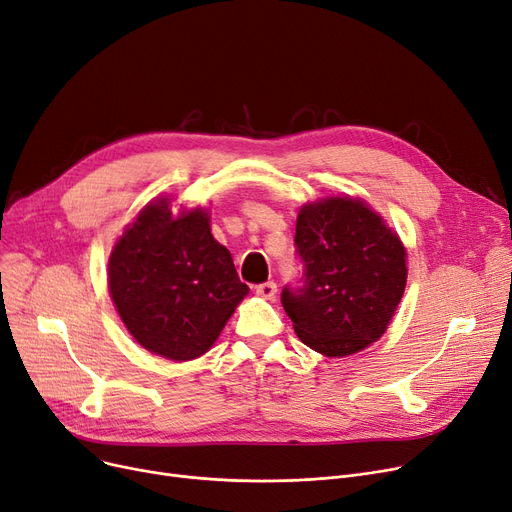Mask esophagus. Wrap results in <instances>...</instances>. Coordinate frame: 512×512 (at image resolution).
<instances>
[{"label":"esophagus","instance_id":"34e87169","mask_svg":"<svg viewBox=\"0 0 512 512\" xmlns=\"http://www.w3.org/2000/svg\"><path fill=\"white\" fill-rule=\"evenodd\" d=\"M255 293L259 297H263V299H274L276 297V282L268 280V282H263V284H257L255 286Z\"/></svg>","mask_w":512,"mask_h":512}]
</instances>
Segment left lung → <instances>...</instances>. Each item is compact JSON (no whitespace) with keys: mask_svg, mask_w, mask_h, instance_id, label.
Here are the masks:
<instances>
[{"mask_svg":"<svg viewBox=\"0 0 512 512\" xmlns=\"http://www.w3.org/2000/svg\"><path fill=\"white\" fill-rule=\"evenodd\" d=\"M299 284L282 288V307L299 339L328 358L374 343L406 288V249L358 198H326L297 217Z\"/></svg>","mask_w":512,"mask_h":512,"instance_id":"left-lung-1","label":"left lung"}]
</instances>
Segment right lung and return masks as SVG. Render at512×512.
Segmentation results:
<instances>
[{"label":"right lung","mask_w":512,"mask_h":512,"mask_svg":"<svg viewBox=\"0 0 512 512\" xmlns=\"http://www.w3.org/2000/svg\"><path fill=\"white\" fill-rule=\"evenodd\" d=\"M108 288L133 339L175 362L203 355L249 293L209 215L173 217L167 198L150 203L115 244Z\"/></svg>","instance_id":"right-lung-1"}]
</instances>
